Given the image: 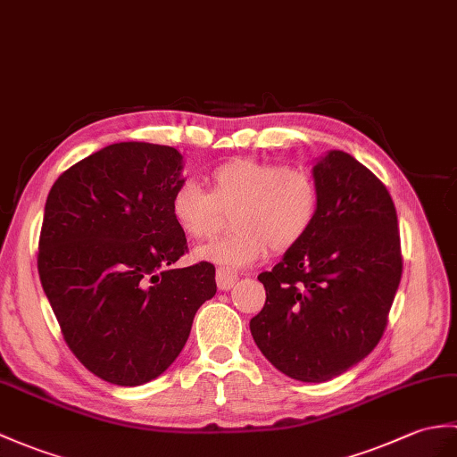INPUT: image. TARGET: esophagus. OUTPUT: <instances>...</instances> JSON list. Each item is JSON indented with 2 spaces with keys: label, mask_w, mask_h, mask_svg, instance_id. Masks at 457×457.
<instances>
[{
  "label": "esophagus",
  "mask_w": 457,
  "mask_h": 457,
  "mask_svg": "<svg viewBox=\"0 0 457 457\" xmlns=\"http://www.w3.org/2000/svg\"><path fill=\"white\" fill-rule=\"evenodd\" d=\"M237 282V274L229 270V269H218L216 270V284L220 290H229L233 288V284Z\"/></svg>",
  "instance_id": "esophagus-1"
}]
</instances>
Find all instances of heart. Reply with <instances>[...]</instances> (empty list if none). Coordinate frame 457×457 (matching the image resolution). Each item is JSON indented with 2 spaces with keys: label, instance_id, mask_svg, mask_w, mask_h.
Returning a JSON list of instances; mask_svg holds the SVG:
<instances>
[{
  "label": "heart",
  "instance_id": "heart-1",
  "mask_svg": "<svg viewBox=\"0 0 457 457\" xmlns=\"http://www.w3.org/2000/svg\"><path fill=\"white\" fill-rule=\"evenodd\" d=\"M206 187L185 180L173 188L169 212L187 237H214L229 215L233 233L198 247L196 257L241 269L259 261L269 249L288 253L310 236L321 214L320 179L303 167L236 157L206 175Z\"/></svg>",
  "mask_w": 457,
  "mask_h": 457
}]
</instances>
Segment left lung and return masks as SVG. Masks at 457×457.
I'll use <instances>...</instances> for the list:
<instances>
[{"mask_svg":"<svg viewBox=\"0 0 457 457\" xmlns=\"http://www.w3.org/2000/svg\"><path fill=\"white\" fill-rule=\"evenodd\" d=\"M313 175L323 188L320 220L302 245L259 274L267 302L249 325L274 368L320 384L379 343L403 254L395 204L368 167L335 150Z\"/></svg>","mask_w":457,"mask_h":457,"instance_id":"8db88e82","label":"left lung"}]
</instances>
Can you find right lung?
I'll return each mask as SVG.
<instances>
[{"label":"right lung","instance_id":"obj_1","mask_svg":"<svg viewBox=\"0 0 457 457\" xmlns=\"http://www.w3.org/2000/svg\"><path fill=\"white\" fill-rule=\"evenodd\" d=\"M175 147L120 142L52 185L38 237V274L63 341L114 386H142L175 362L195 313L216 294V269L188 253L169 212L180 183Z\"/></svg>","mask_w":457,"mask_h":457}]
</instances>
